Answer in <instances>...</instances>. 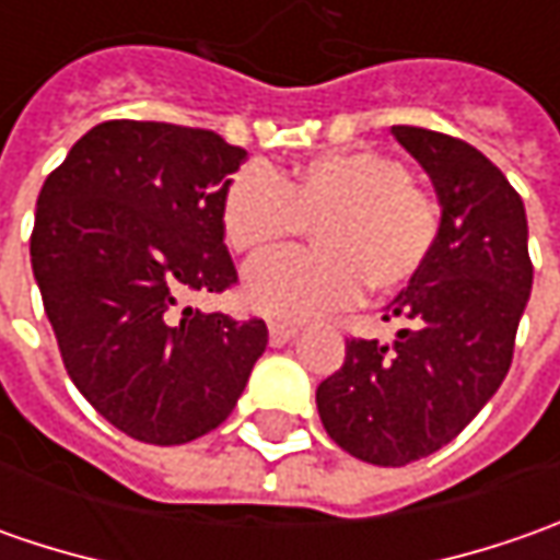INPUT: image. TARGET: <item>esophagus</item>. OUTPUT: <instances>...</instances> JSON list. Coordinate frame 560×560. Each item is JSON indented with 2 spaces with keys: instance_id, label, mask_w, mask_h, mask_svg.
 <instances>
[{
  "instance_id": "1",
  "label": "esophagus",
  "mask_w": 560,
  "mask_h": 560,
  "mask_svg": "<svg viewBox=\"0 0 560 560\" xmlns=\"http://www.w3.org/2000/svg\"><path fill=\"white\" fill-rule=\"evenodd\" d=\"M268 336H270V346H283V342H290L292 336H295V327H290V324H280V320H270Z\"/></svg>"
}]
</instances>
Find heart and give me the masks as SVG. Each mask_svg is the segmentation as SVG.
I'll use <instances>...</instances> for the list:
<instances>
[{
	"instance_id": "obj_1",
	"label": "heart",
	"mask_w": 560,
	"mask_h": 560,
	"mask_svg": "<svg viewBox=\"0 0 560 560\" xmlns=\"http://www.w3.org/2000/svg\"><path fill=\"white\" fill-rule=\"evenodd\" d=\"M312 226L317 248L277 252L243 277V299L270 317H314L374 292L401 290L427 268L442 233V205L380 149L327 152L280 177L246 162L224 186L226 246L258 255Z\"/></svg>"
}]
</instances>
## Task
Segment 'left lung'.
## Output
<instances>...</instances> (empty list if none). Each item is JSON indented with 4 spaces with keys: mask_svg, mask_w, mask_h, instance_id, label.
<instances>
[{
    "mask_svg": "<svg viewBox=\"0 0 560 560\" xmlns=\"http://www.w3.org/2000/svg\"><path fill=\"white\" fill-rule=\"evenodd\" d=\"M393 133L436 186L440 243L383 314L408 320L396 342L352 336L342 368L317 386L330 440L380 467L440 452L495 396L533 287L527 211L505 174L458 137Z\"/></svg>",
    "mask_w": 560,
    "mask_h": 560,
    "instance_id": "obj_1",
    "label": "left lung"
}]
</instances>
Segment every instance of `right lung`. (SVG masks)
I'll list each match as a JSON object with an SVG mask.
<instances>
[{"instance_id":"1","label":"right lung","mask_w":560,"mask_h":560,"mask_svg":"<svg viewBox=\"0 0 560 560\" xmlns=\"http://www.w3.org/2000/svg\"><path fill=\"white\" fill-rule=\"evenodd\" d=\"M243 159L214 130L105 120L39 189L31 265L65 371L133 440L180 445L224 423L268 346L261 317L180 305L236 283L221 196Z\"/></svg>"}]
</instances>
